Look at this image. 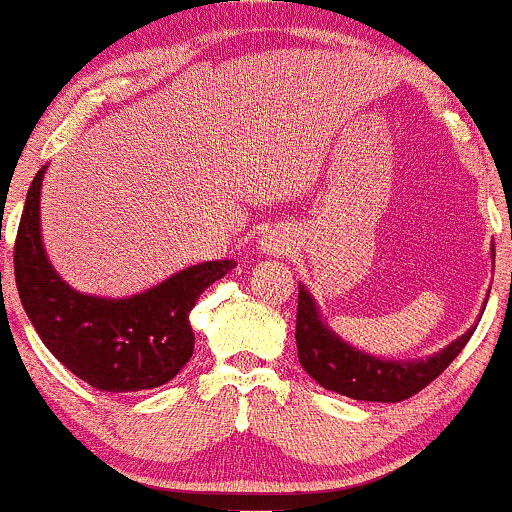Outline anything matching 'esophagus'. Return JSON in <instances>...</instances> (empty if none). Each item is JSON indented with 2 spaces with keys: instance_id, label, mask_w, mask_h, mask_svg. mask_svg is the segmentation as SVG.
Segmentation results:
<instances>
[{
  "instance_id": "1",
  "label": "esophagus",
  "mask_w": 512,
  "mask_h": 512,
  "mask_svg": "<svg viewBox=\"0 0 512 512\" xmlns=\"http://www.w3.org/2000/svg\"><path fill=\"white\" fill-rule=\"evenodd\" d=\"M262 248L267 252H272V255H284V252H289V240L284 236H264L262 240Z\"/></svg>"
}]
</instances>
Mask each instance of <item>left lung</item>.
I'll list each match as a JSON object with an SVG mask.
<instances>
[{
    "instance_id": "1",
    "label": "left lung",
    "mask_w": 512,
    "mask_h": 512,
    "mask_svg": "<svg viewBox=\"0 0 512 512\" xmlns=\"http://www.w3.org/2000/svg\"><path fill=\"white\" fill-rule=\"evenodd\" d=\"M477 327L426 361H383L354 346L344 344L337 334L322 325L317 305L305 286H298L296 346L298 361L310 378L327 390L363 402H402L419 395L426 385L443 373L464 349Z\"/></svg>"
}]
</instances>
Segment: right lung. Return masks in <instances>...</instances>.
<instances>
[{"label": "right lung", "mask_w": 512, "mask_h": 512, "mask_svg": "<svg viewBox=\"0 0 512 512\" xmlns=\"http://www.w3.org/2000/svg\"><path fill=\"white\" fill-rule=\"evenodd\" d=\"M38 170L28 187L14 243V276L28 320L52 356L101 392H139L166 385L195 351L190 310L233 260L204 262L139 296L96 298L69 289L40 240Z\"/></svg>", "instance_id": "right-lung-1"}]
</instances>
